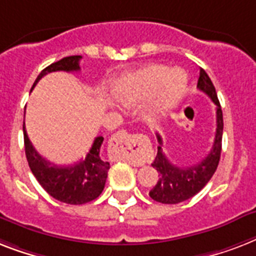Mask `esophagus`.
Segmentation results:
<instances>
[{
    "mask_svg": "<svg viewBox=\"0 0 256 256\" xmlns=\"http://www.w3.org/2000/svg\"><path fill=\"white\" fill-rule=\"evenodd\" d=\"M130 134L126 132V130H118V134L114 136V141L116 142V145H118V148H120V153H122V156L128 160L130 162H134V153L130 150Z\"/></svg>",
    "mask_w": 256,
    "mask_h": 256,
    "instance_id": "34e87169",
    "label": "esophagus"
}]
</instances>
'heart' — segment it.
<instances>
[{
    "label": "heart",
    "instance_id": "heart-1",
    "mask_svg": "<svg viewBox=\"0 0 256 256\" xmlns=\"http://www.w3.org/2000/svg\"><path fill=\"white\" fill-rule=\"evenodd\" d=\"M186 76L181 70H169L158 64L142 67L118 82L115 95L124 106L130 107L144 102L152 95L145 118L156 122L174 108L185 91Z\"/></svg>",
    "mask_w": 256,
    "mask_h": 256
}]
</instances>
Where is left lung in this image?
<instances>
[{
  "instance_id": "obj_1",
  "label": "left lung",
  "mask_w": 256,
  "mask_h": 256,
  "mask_svg": "<svg viewBox=\"0 0 256 256\" xmlns=\"http://www.w3.org/2000/svg\"><path fill=\"white\" fill-rule=\"evenodd\" d=\"M197 88L205 92L216 106V130L214 144L209 154L204 160L194 164L192 166L181 168L168 160V157L162 152V138L160 134H157V140L160 145L157 146V156L153 161L152 166L158 172L160 177L154 188L149 192V196L152 200L161 204H168V205L180 204L196 196L209 182L220 164L222 134H224V115L216 96V87L204 68L200 70Z\"/></svg>"
}]
</instances>
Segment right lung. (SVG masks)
I'll return each mask as SVG.
<instances>
[{"label":"right lung","instance_id":"1","mask_svg":"<svg viewBox=\"0 0 256 256\" xmlns=\"http://www.w3.org/2000/svg\"><path fill=\"white\" fill-rule=\"evenodd\" d=\"M80 59V55H72V56H66L47 66L44 70L40 71L32 90L36 87L40 78H44L46 74L54 72V71H67V72L79 71ZM24 153H26L28 166L32 169L36 181L51 197L64 204H70V205H83V204L94 201L102 194L106 185L108 170H110V162L103 160V157L100 154V148L104 140L103 136H98L94 140L92 146L87 153L84 160L74 165H68V166L51 164L50 161L44 160V157L38 154L28 140V136L24 130Z\"/></svg>","mask_w":256,"mask_h":256}]
</instances>
